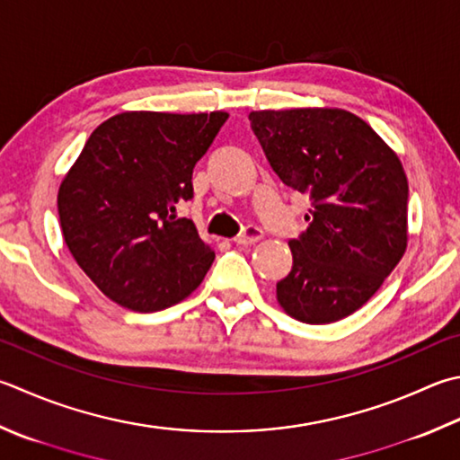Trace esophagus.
I'll return each mask as SVG.
<instances>
[{"label": "esophagus", "mask_w": 460, "mask_h": 460, "mask_svg": "<svg viewBox=\"0 0 460 460\" xmlns=\"http://www.w3.org/2000/svg\"><path fill=\"white\" fill-rule=\"evenodd\" d=\"M262 236H264L262 228L246 226L234 240H236V244H240V246H248V244H256L258 240H262Z\"/></svg>", "instance_id": "34e87169"}]
</instances>
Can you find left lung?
I'll use <instances>...</instances> for the list:
<instances>
[{
	"mask_svg": "<svg viewBox=\"0 0 460 460\" xmlns=\"http://www.w3.org/2000/svg\"><path fill=\"white\" fill-rule=\"evenodd\" d=\"M248 119L276 176L310 198V224L288 240L292 270L276 284V298L306 324L346 318L370 300L406 250L402 164L344 110H264Z\"/></svg>",
	"mask_w": 460,
	"mask_h": 460,
	"instance_id": "1",
	"label": "left lung"
}]
</instances>
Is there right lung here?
<instances>
[{
    "mask_svg": "<svg viewBox=\"0 0 460 460\" xmlns=\"http://www.w3.org/2000/svg\"><path fill=\"white\" fill-rule=\"evenodd\" d=\"M228 119L210 114L124 111L93 129L58 194L69 252L90 280L136 312L184 300L204 280L214 250L194 222L192 172Z\"/></svg>",
    "mask_w": 460,
    "mask_h": 460,
    "instance_id": "add662e5",
    "label": "right lung"
}]
</instances>
